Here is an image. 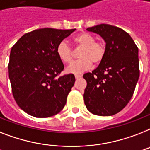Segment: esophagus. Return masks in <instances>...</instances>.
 I'll return each instance as SVG.
<instances>
[{
    "label": "esophagus",
    "instance_id": "34e87169",
    "mask_svg": "<svg viewBox=\"0 0 150 150\" xmlns=\"http://www.w3.org/2000/svg\"><path fill=\"white\" fill-rule=\"evenodd\" d=\"M81 76H82V75H75V79H81Z\"/></svg>",
    "mask_w": 150,
    "mask_h": 150
}]
</instances>
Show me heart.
Returning <instances> with one entry per match:
<instances>
[{"label": "heart", "mask_w": 150, "mask_h": 150, "mask_svg": "<svg viewBox=\"0 0 150 150\" xmlns=\"http://www.w3.org/2000/svg\"><path fill=\"white\" fill-rule=\"evenodd\" d=\"M72 41L77 47H82L79 54L81 59L70 64L66 69L67 73L79 74L88 70L92 66V63L97 65L104 60L106 54L105 44L102 41H96L94 35L87 32L80 33L73 38ZM56 53L64 64H70L72 62V50L64 41L57 45Z\"/></svg>", "instance_id": "1"}]
</instances>
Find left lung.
I'll use <instances>...</instances> for the list:
<instances>
[{"mask_svg": "<svg viewBox=\"0 0 150 150\" xmlns=\"http://www.w3.org/2000/svg\"><path fill=\"white\" fill-rule=\"evenodd\" d=\"M105 41L104 60L92 72L84 74L87 82L84 101L96 115L109 116L129 103L139 77L138 47L130 35L118 27L101 24L86 29Z\"/></svg>", "mask_w": 150, "mask_h": 150, "instance_id": "8db88e82", "label": "left lung"}]
</instances>
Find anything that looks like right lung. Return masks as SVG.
I'll use <instances>...</instances> for the list:
<instances>
[{"label": "right lung", "instance_id": "obj_1", "mask_svg": "<svg viewBox=\"0 0 150 150\" xmlns=\"http://www.w3.org/2000/svg\"><path fill=\"white\" fill-rule=\"evenodd\" d=\"M75 29L40 28L26 33L12 47L8 73L12 94L21 109L37 118L60 112L74 86L73 74L59 76L64 64L56 47Z\"/></svg>", "mask_w": 150, "mask_h": 150}]
</instances>
